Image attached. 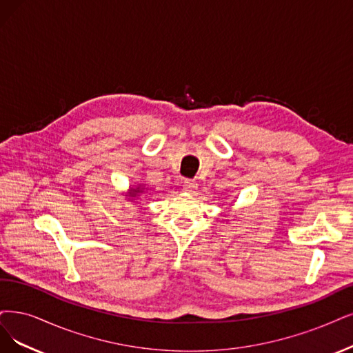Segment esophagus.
Here are the masks:
<instances>
[{"instance_id":"obj_1","label":"esophagus","mask_w":353,"mask_h":353,"mask_svg":"<svg viewBox=\"0 0 353 353\" xmlns=\"http://www.w3.org/2000/svg\"><path fill=\"white\" fill-rule=\"evenodd\" d=\"M183 189L186 190V192H189V193H193L194 190L198 189V183L194 180H192V179H186L185 181H183Z\"/></svg>"}]
</instances>
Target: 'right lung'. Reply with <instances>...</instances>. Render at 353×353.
<instances>
[{
  "instance_id": "right-lung-1",
  "label": "right lung",
  "mask_w": 353,
  "mask_h": 353,
  "mask_svg": "<svg viewBox=\"0 0 353 353\" xmlns=\"http://www.w3.org/2000/svg\"><path fill=\"white\" fill-rule=\"evenodd\" d=\"M142 190L139 189V188H137V189H132V190H130V194H132V196H137V193H141Z\"/></svg>"
}]
</instances>
